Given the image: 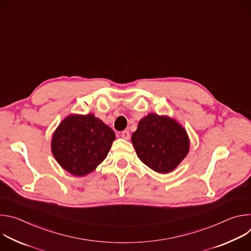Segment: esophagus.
<instances>
[{
    "mask_svg": "<svg viewBox=\"0 0 251 251\" xmlns=\"http://www.w3.org/2000/svg\"><path fill=\"white\" fill-rule=\"evenodd\" d=\"M121 138L124 139V140H129L130 139V132L125 130V131H122L121 132Z\"/></svg>",
    "mask_w": 251,
    "mask_h": 251,
    "instance_id": "1",
    "label": "esophagus"
}]
</instances>
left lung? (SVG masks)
<instances>
[{"label":"left lung","instance_id":"left-lung-1","mask_svg":"<svg viewBox=\"0 0 251 251\" xmlns=\"http://www.w3.org/2000/svg\"><path fill=\"white\" fill-rule=\"evenodd\" d=\"M131 141L139 159L159 174L173 172L190 151L186 129L167 115L149 113L143 117Z\"/></svg>","mask_w":251,"mask_h":251}]
</instances>
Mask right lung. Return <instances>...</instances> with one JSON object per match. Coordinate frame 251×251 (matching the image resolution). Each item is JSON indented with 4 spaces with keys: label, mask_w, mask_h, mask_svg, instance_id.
Wrapping results in <instances>:
<instances>
[{
    "label": "right lung",
    "mask_w": 251,
    "mask_h": 251,
    "mask_svg": "<svg viewBox=\"0 0 251 251\" xmlns=\"http://www.w3.org/2000/svg\"><path fill=\"white\" fill-rule=\"evenodd\" d=\"M114 140V131L94 114H71L53 132L50 147L63 170L84 176L104 161Z\"/></svg>",
    "instance_id": "obj_1"
}]
</instances>
